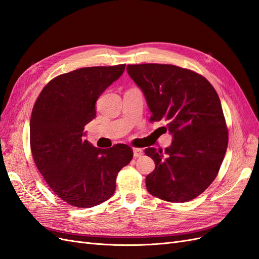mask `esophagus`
<instances>
[{
	"instance_id": "obj_1",
	"label": "esophagus",
	"mask_w": 259,
	"mask_h": 259,
	"mask_svg": "<svg viewBox=\"0 0 259 259\" xmlns=\"http://www.w3.org/2000/svg\"><path fill=\"white\" fill-rule=\"evenodd\" d=\"M143 154V151L141 149H134V156L140 157Z\"/></svg>"
}]
</instances>
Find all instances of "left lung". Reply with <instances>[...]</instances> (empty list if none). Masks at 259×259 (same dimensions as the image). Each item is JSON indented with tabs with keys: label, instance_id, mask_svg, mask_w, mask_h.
Segmentation results:
<instances>
[{
	"label": "left lung",
	"instance_id": "obj_1",
	"mask_svg": "<svg viewBox=\"0 0 259 259\" xmlns=\"http://www.w3.org/2000/svg\"><path fill=\"white\" fill-rule=\"evenodd\" d=\"M152 116L165 120L172 142L165 151L147 147L155 161L147 175L149 193L167 202H188L215 180L228 146V130L218 94L198 73L166 64L128 65Z\"/></svg>",
	"mask_w": 259,
	"mask_h": 259
}]
</instances>
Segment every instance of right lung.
I'll use <instances>...</instances> for the list:
<instances>
[{"instance_id":"right-lung-1","label":"right lung","mask_w":259,"mask_h":259,"mask_svg":"<svg viewBox=\"0 0 259 259\" xmlns=\"http://www.w3.org/2000/svg\"><path fill=\"white\" fill-rule=\"evenodd\" d=\"M124 67L98 66L63 73L44 87L33 106L30 146L35 165L55 194L75 207L107 201L118 172L134 157L125 144L99 149L84 140V125L97 116L95 103Z\"/></svg>"}]
</instances>
